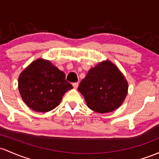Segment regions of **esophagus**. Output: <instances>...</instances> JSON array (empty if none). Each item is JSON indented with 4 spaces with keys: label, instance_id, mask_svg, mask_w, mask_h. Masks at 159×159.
I'll list each match as a JSON object with an SVG mask.
<instances>
[{
    "label": "esophagus",
    "instance_id": "1",
    "mask_svg": "<svg viewBox=\"0 0 159 159\" xmlns=\"http://www.w3.org/2000/svg\"><path fill=\"white\" fill-rule=\"evenodd\" d=\"M78 84H78V82H75V83H73V84H72L73 87H74V88H75V89L78 88Z\"/></svg>",
    "mask_w": 159,
    "mask_h": 159
}]
</instances>
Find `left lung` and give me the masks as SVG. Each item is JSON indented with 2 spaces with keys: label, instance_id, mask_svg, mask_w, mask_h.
Wrapping results in <instances>:
<instances>
[{
  "label": "left lung",
  "instance_id": "8db88e82",
  "mask_svg": "<svg viewBox=\"0 0 159 159\" xmlns=\"http://www.w3.org/2000/svg\"><path fill=\"white\" fill-rule=\"evenodd\" d=\"M128 89V82L122 73L114 64L106 61L90 69L78 90L90 109L106 113L121 105Z\"/></svg>",
  "mask_w": 159,
  "mask_h": 159
}]
</instances>
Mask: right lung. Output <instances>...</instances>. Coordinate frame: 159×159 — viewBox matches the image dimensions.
Segmentation results:
<instances>
[{
	"label": "right lung",
	"mask_w": 159,
	"mask_h": 159,
	"mask_svg": "<svg viewBox=\"0 0 159 159\" xmlns=\"http://www.w3.org/2000/svg\"><path fill=\"white\" fill-rule=\"evenodd\" d=\"M72 85L66 75L50 61L35 60L20 74L19 90L25 103L36 111L46 112L60 104Z\"/></svg>",
	"instance_id": "add662e5"
}]
</instances>
